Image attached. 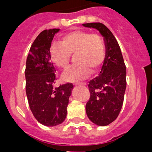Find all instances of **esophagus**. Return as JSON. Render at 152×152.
I'll list each match as a JSON object with an SVG mask.
<instances>
[{
	"mask_svg": "<svg viewBox=\"0 0 152 152\" xmlns=\"http://www.w3.org/2000/svg\"><path fill=\"white\" fill-rule=\"evenodd\" d=\"M86 84H79V85H77V86H85Z\"/></svg>",
	"mask_w": 152,
	"mask_h": 152,
	"instance_id": "34e87169",
	"label": "esophagus"
}]
</instances>
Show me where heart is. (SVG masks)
Instances as JSON below:
<instances>
[{
	"instance_id": "heart-1",
	"label": "heart",
	"mask_w": 152,
	"mask_h": 152,
	"mask_svg": "<svg viewBox=\"0 0 152 152\" xmlns=\"http://www.w3.org/2000/svg\"><path fill=\"white\" fill-rule=\"evenodd\" d=\"M77 65L62 75L64 81L79 83L89 77L91 71L97 72L105 58V45L100 36L75 30L63 36L61 43L53 42L49 49L51 60L58 68L68 67L71 54H75Z\"/></svg>"
}]
</instances>
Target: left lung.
Returning <instances> with one entry per match:
<instances>
[{
    "instance_id": "left-lung-1",
    "label": "left lung",
    "mask_w": 152,
    "mask_h": 152,
    "mask_svg": "<svg viewBox=\"0 0 152 152\" xmlns=\"http://www.w3.org/2000/svg\"><path fill=\"white\" fill-rule=\"evenodd\" d=\"M83 26L99 31L105 44V58L98 76L89 82L91 97L86 113L92 123L99 126L110 124L119 116L126 88V68L119 45L111 31L101 23Z\"/></svg>"
}]
</instances>
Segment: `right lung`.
Segmentation results:
<instances>
[{"instance_id":"obj_1","label":"right lung","mask_w":152,"mask_h":152,"mask_svg":"<svg viewBox=\"0 0 152 152\" xmlns=\"http://www.w3.org/2000/svg\"><path fill=\"white\" fill-rule=\"evenodd\" d=\"M59 29H45L39 33L29 49L25 70L26 93L29 108L36 120L45 126H56L64 121L72 84L54 87L56 69L49 49Z\"/></svg>"}]
</instances>
